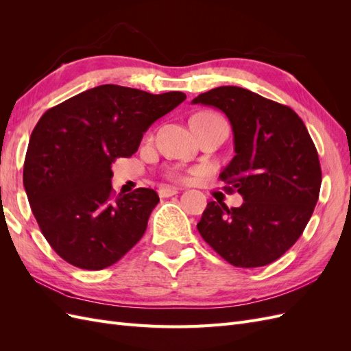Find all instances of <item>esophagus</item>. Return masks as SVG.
<instances>
[{
  "label": "esophagus",
  "instance_id": "34e87169",
  "mask_svg": "<svg viewBox=\"0 0 351 351\" xmlns=\"http://www.w3.org/2000/svg\"><path fill=\"white\" fill-rule=\"evenodd\" d=\"M178 192H180V189H177V187L162 186V187H159V190H158V195H159V197H169V196H174V195H177Z\"/></svg>",
  "mask_w": 351,
  "mask_h": 351
}]
</instances>
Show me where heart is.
I'll use <instances>...</instances> for the list:
<instances>
[{"mask_svg":"<svg viewBox=\"0 0 351 351\" xmlns=\"http://www.w3.org/2000/svg\"><path fill=\"white\" fill-rule=\"evenodd\" d=\"M221 117L212 114V112H199L196 114L192 120H205V121H210V120H219ZM169 177L174 178V180H184L186 177L183 174H178V173H171Z\"/></svg>","mask_w":351,"mask_h":351,"instance_id":"obj_1","label":"heart"}]
</instances>
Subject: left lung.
Masks as SVG:
<instances>
[{"instance_id":"obj_1","label":"left lung","mask_w":351,"mask_h":351,"mask_svg":"<svg viewBox=\"0 0 351 351\" xmlns=\"http://www.w3.org/2000/svg\"><path fill=\"white\" fill-rule=\"evenodd\" d=\"M192 102L228 117L236 155L219 178L244 200L231 209L209 202L197 222L200 236L234 267L269 265L299 240L319 197L312 137L290 107L239 86L210 89Z\"/></svg>"}]
</instances>
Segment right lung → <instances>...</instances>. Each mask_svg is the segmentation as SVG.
Segmentation results:
<instances>
[{
    "label": "right lung",
    "mask_w": 351,
    "mask_h": 351,
    "mask_svg": "<svg viewBox=\"0 0 351 351\" xmlns=\"http://www.w3.org/2000/svg\"><path fill=\"white\" fill-rule=\"evenodd\" d=\"M186 99L101 84L49 108L30 134L23 184L42 234L73 267L99 271L142 239L159 197L115 196L111 164L132 156L152 123Z\"/></svg>",
    "instance_id": "add662e5"
}]
</instances>
